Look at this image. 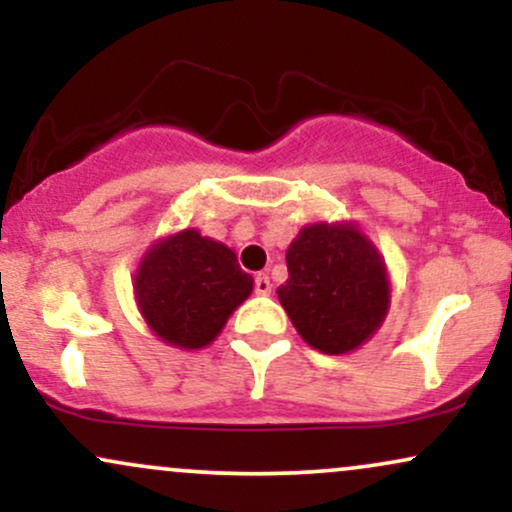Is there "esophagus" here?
<instances>
[{"instance_id":"esophagus-1","label":"esophagus","mask_w":512,"mask_h":512,"mask_svg":"<svg viewBox=\"0 0 512 512\" xmlns=\"http://www.w3.org/2000/svg\"><path fill=\"white\" fill-rule=\"evenodd\" d=\"M255 293L257 296H269V293H272V281H269L267 274L255 276Z\"/></svg>"}]
</instances>
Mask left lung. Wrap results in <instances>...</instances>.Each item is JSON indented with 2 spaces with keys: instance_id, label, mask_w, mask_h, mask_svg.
<instances>
[{
  "instance_id": "left-lung-1",
  "label": "left lung",
  "mask_w": 512,
  "mask_h": 512,
  "mask_svg": "<svg viewBox=\"0 0 512 512\" xmlns=\"http://www.w3.org/2000/svg\"><path fill=\"white\" fill-rule=\"evenodd\" d=\"M289 279L276 289L301 339L322 354H351L390 310L387 264L354 221L308 223L286 250Z\"/></svg>"
}]
</instances>
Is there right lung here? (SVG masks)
<instances>
[{"instance_id": "obj_1", "label": "right lung", "mask_w": 512, "mask_h": 512, "mask_svg": "<svg viewBox=\"0 0 512 512\" xmlns=\"http://www.w3.org/2000/svg\"><path fill=\"white\" fill-rule=\"evenodd\" d=\"M252 276L228 245L182 228L154 240L134 274L146 327L175 349H204L252 293Z\"/></svg>"}]
</instances>
